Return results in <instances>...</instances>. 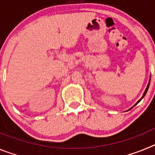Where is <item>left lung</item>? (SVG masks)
Listing matches in <instances>:
<instances>
[{"instance_id":"1","label":"left lung","mask_w":155,"mask_h":155,"mask_svg":"<svg viewBox=\"0 0 155 155\" xmlns=\"http://www.w3.org/2000/svg\"><path fill=\"white\" fill-rule=\"evenodd\" d=\"M150 80H149V82H148V84H147V87H146V89H145V91H144V92H143V95H142L141 98H140V99H139V101H138V102H137V103H136V104H135V105H137V104H138V103H139V102H140V101H141V100H142V98H143V97H144V96H145V94H147V90H148V88H149V85H150Z\"/></svg>"}]
</instances>
